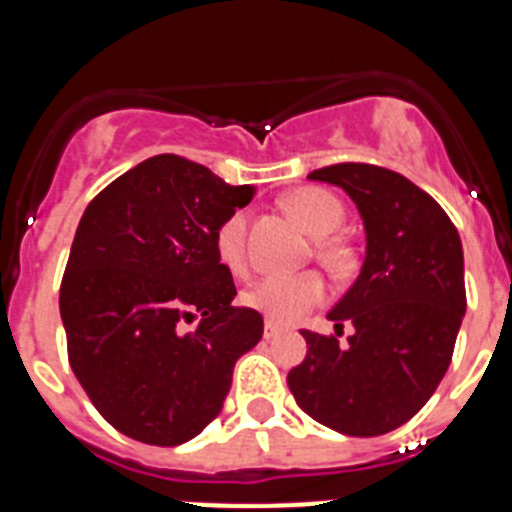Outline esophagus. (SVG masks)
Listing matches in <instances>:
<instances>
[{
  "label": "esophagus",
  "mask_w": 512,
  "mask_h": 512,
  "mask_svg": "<svg viewBox=\"0 0 512 512\" xmlns=\"http://www.w3.org/2000/svg\"><path fill=\"white\" fill-rule=\"evenodd\" d=\"M279 333H282V328L271 323V320H266V325H264V338H266V341H271V338H277Z\"/></svg>",
  "instance_id": "esophagus-1"
}]
</instances>
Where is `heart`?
Masks as SVG:
<instances>
[{"instance_id": "b5f03b06", "label": "heart", "mask_w": 512, "mask_h": 512, "mask_svg": "<svg viewBox=\"0 0 512 512\" xmlns=\"http://www.w3.org/2000/svg\"><path fill=\"white\" fill-rule=\"evenodd\" d=\"M287 210L297 223L315 238H325L341 225V202L325 189L305 187L287 197ZM215 253L220 264L233 274L246 269V215L233 212L215 230ZM318 259L328 269H341L346 264V251L333 241H318ZM325 284L318 274H295V277H266L243 292V302L251 310L261 312L266 320L277 325H292L307 312L323 305Z\"/></svg>"}]
</instances>
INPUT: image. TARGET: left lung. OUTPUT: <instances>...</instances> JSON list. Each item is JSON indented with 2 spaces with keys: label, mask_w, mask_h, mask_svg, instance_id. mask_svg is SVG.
<instances>
[{
  "label": "left lung",
  "mask_w": 512,
  "mask_h": 512,
  "mask_svg": "<svg viewBox=\"0 0 512 512\" xmlns=\"http://www.w3.org/2000/svg\"><path fill=\"white\" fill-rule=\"evenodd\" d=\"M307 179L341 187L366 233L361 274L328 312L355 325L335 336L302 330L307 356L287 374L297 405L343 436H382L408 423L451 364L467 312L464 251L431 194L382 166L336 164Z\"/></svg>",
  "instance_id": "1"
}]
</instances>
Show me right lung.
Returning a JSON list of instances; mask_svg holds the SVG:
<instances>
[{
	"mask_svg": "<svg viewBox=\"0 0 512 512\" xmlns=\"http://www.w3.org/2000/svg\"><path fill=\"white\" fill-rule=\"evenodd\" d=\"M251 197L248 184L161 153L81 215L58 297L69 364L125 436L179 446L202 433L223 410L235 361L264 336L259 312L233 307L215 253V230Z\"/></svg>",
	"mask_w": 512,
	"mask_h": 512,
	"instance_id": "1",
	"label": "right lung"
}]
</instances>
